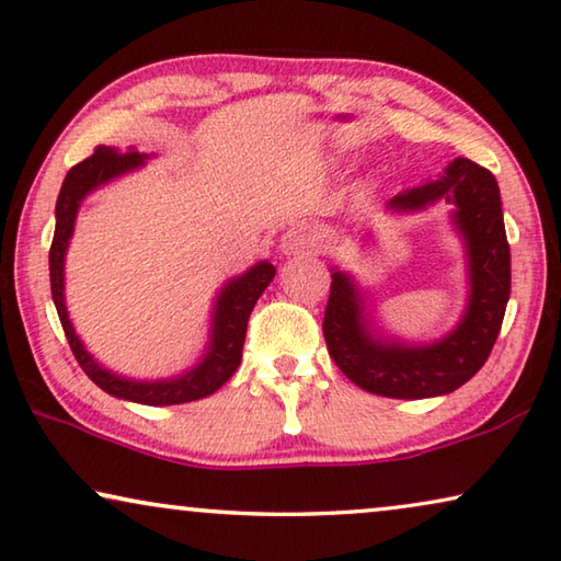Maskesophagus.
Segmentation results:
<instances>
[{
  "label": "esophagus",
  "instance_id": "obj_1",
  "mask_svg": "<svg viewBox=\"0 0 561 561\" xmlns=\"http://www.w3.org/2000/svg\"><path fill=\"white\" fill-rule=\"evenodd\" d=\"M313 248H316L313 232L304 226H291L282 236V252H287V254H297V252L313 250Z\"/></svg>",
  "mask_w": 561,
  "mask_h": 561
}]
</instances>
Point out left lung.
<instances>
[{"mask_svg": "<svg viewBox=\"0 0 561 561\" xmlns=\"http://www.w3.org/2000/svg\"><path fill=\"white\" fill-rule=\"evenodd\" d=\"M446 198L456 203V226L468 242L471 304L458 329L426 348L373 341L360 319V299L351 279L331 274L323 313V339L333 363L365 392L422 400L454 392L483 368L501 333L511 299V245H507L501 191L491 171L471 159H454L446 176L390 201L392 210H420Z\"/></svg>", "mask_w": 561, "mask_h": 561, "instance_id": "left-lung-1", "label": "left lung"}]
</instances>
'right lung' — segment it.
Instances as JSON below:
<instances>
[{"label": "right lung", "instance_id": "1", "mask_svg": "<svg viewBox=\"0 0 561 561\" xmlns=\"http://www.w3.org/2000/svg\"><path fill=\"white\" fill-rule=\"evenodd\" d=\"M145 157L139 151H117L112 147H98L93 154L80 161L66 174L64 186L58 193L56 203V232L54 242H50L48 252V272H50V294H54V304L58 311L60 325L68 339L70 351H73L76 360L85 375L98 387L112 397H122V400L139 402V404H181L193 402L201 397H208L226 385L232 373L238 370L242 358V345H245L248 321L254 309V304L262 297V291L267 289V284L274 279V264L260 262L254 264L250 272L242 274L240 279H232L226 291L220 294L218 307H216V329H213V343L210 351L198 368L183 375L176 380H159V382H135L117 378L90 358L85 353L83 343L78 341L73 325L68 321L66 304H64V257L68 240L73 236V222L80 201L85 193L98 188L100 183L110 181L112 176L125 174V171L139 167Z\"/></svg>", "mask_w": 561, "mask_h": 561}]
</instances>
